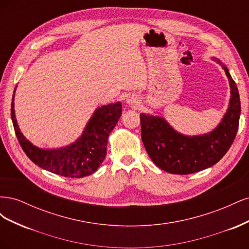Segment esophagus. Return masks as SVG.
<instances>
[{
	"label": "esophagus",
	"instance_id": "1",
	"mask_svg": "<svg viewBox=\"0 0 249 249\" xmlns=\"http://www.w3.org/2000/svg\"><path fill=\"white\" fill-rule=\"evenodd\" d=\"M126 103H127V105H129L130 107H132L134 109H137V108L140 107V101L137 99V97H135V96L129 97V99H127V101H126Z\"/></svg>",
	"mask_w": 249,
	"mask_h": 249
}]
</instances>
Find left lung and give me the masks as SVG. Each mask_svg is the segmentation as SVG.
Masks as SVG:
<instances>
[{"label": "left lung", "mask_w": 249, "mask_h": 249, "mask_svg": "<svg viewBox=\"0 0 249 249\" xmlns=\"http://www.w3.org/2000/svg\"><path fill=\"white\" fill-rule=\"evenodd\" d=\"M223 70L231 85L230 107L222 122L210 134L187 137L163 118L140 114L141 139L158 167L175 175H190L213 166L227 154L238 132L241 104L235 81L224 65Z\"/></svg>", "instance_id": "left-lung-1"}]
</instances>
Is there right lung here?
<instances>
[{"label": "right lung", "instance_id": "right-lung-1", "mask_svg": "<svg viewBox=\"0 0 249 249\" xmlns=\"http://www.w3.org/2000/svg\"><path fill=\"white\" fill-rule=\"evenodd\" d=\"M14 95L11 118L18 140L25 154L37 166L65 178H84L93 173L107 154L109 134L122 116L123 106L113 103L97 108L82 136L70 146L59 149H40L31 144L20 133L14 114Z\"/></svg>", "mask_w": 249, "mask_h": 249}]
</instances>
